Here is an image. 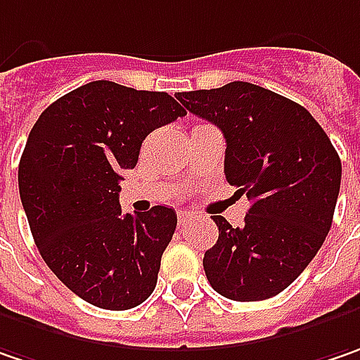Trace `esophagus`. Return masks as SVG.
Wrapping results in <instances>:
<instances>
[{"label":"esophagus","mask_w":360,"mask_h":360,"mask_svg":"<svg viewBox=\"0 0 360 360\" xmlns=\"http://www.w3.org/2000/svg\"><path fill=\"white\" fill-rule=\"evenodd\" d=\"M177 219H179V226L183 227L187 221H189V219H191V213H187V211H179V213H177Z\"/></svg>","instance_id":"obj_1"}]
</instances>
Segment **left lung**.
Listing matches in <instances>:
<instances>
[{
    "label": "left lung",
    "instance_id": "1",
    "mask_svg": "<svg viewBox=\"0 0 360 360\" xmlns=\"http://www.w3.org/2000/svg\"><path fill=\"white\" fill-rule=\"evenodd\" d=\"M226 136V179L252 205L242 227L213 215L219 238L203 256L211 288L256 302L286 290L333 226L340 159L298 102L250 82L175 94Z\"/></svg>",
    "mask_w": 360,
    "mask_h": 360
}]
</instances>
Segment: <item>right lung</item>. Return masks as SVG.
Returning <instances> with one entry per match:
<instances>
[{
    "label": "right lung",
    "instance_id": "obj_1",
    "mask_svg": "<svg viewBox=\"0 0 360 360\" xmlns=\"http://www.w3.org/2000/svg\"><path fill=\"white\" fill-rule=\"evenodd\" d=\"M167 92L96 80L52 102L20 159V197L48 268L92 306L129 310L157 286L177 213H122L118 181L145 136L183 117Z\"/></svg>",
    "mask_w": 360,
    "mask_h": 360
}]
</instances>
